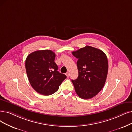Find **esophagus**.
<instances>
[{"mask_svg":"<svg viewBox=\"0 0 132 132\" xmlns=\"http://www.w3.org/2000/svg\"><path fill=\"white\" fill-rule=\"evenodd\" d=\"M65 75H66V76L68 77H69V72H67L66 73H65Z\"/></svg>","mask_w":132,"mask_h":132,"instance_id":"esophagus-1","label":"esophagus"}]
</instances>
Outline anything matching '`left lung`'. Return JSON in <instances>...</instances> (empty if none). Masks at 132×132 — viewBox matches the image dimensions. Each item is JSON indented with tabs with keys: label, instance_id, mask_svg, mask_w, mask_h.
Here are the masks:
<instances>
[{
	"label": "left lung",
	"instance_id": "left-lung-1",
	"mask_svg": "<svg viewBox=\"0 0 132 132\" xmlns=\"http://www.w3.org/2000/svg\"><path fill=\"white\" fill-rule=\"evenodd\" d=\"M78 59V76L71 80L77 95L83 99L91 98L101 90L106 81L108 70L107 56L98 49L90 46L73 51Z\"/></svg>",
	"mask_w": 132,
	"mask_h": 132
}]
</instances>
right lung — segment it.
<instances>
[{
    "mask_svg": "<svg viewBox=\"0 0 132 132\" xmlns=\"http://www.w3.org/2000/svg\"><path fill=\"white\" fill-rule=\"evenodd\" d=\"M56 55L50 50H38L30 54L25 61L29 81L34 90L44 95L56 92L66 75L57 71Z\"/></svg>",
    "mask_w": 132,
    "mask_h": 132,
    "instance_id": "right-lung-1",
    "label": "right lung"
}]
</instances>
